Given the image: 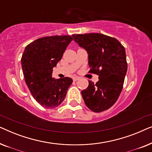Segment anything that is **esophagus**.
Here are the masks:
<instances>
[{
  "label": "esophagus",
  "instance_id": "34e87169",
  "mask_svg": "<svg viewBox=\"0 0 152 152\" xmlns=\"http://www.w3.org/2000/svg\"><path fill=\"white\" fill-rule=\"evenodd\" d=\"M79 79H80V77H77V76H75L72 77V80H73V81H75H75H77Z\"/></svg>",
  "mask_w": 152,
  "mask_h": 152
}]
</instances>
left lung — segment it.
<instances>
[{
    "mask_svg": "<svg viewBox=\"0 0 152 152\" xmlns=\"http://www.w3.org/2000/svg\"><path fill=\"white\" fill-rule=\"evenodd\" d=\"M72 37L88 53L89 72L99 75L96 84L89 80L88 86L82 91L84 103L93 112L106 111L115 104L122 90L127 71L125 49L116 39L100 33Z\"/></svg>",
    "mask_w": 152,
    "mask_h": 152,
    "instance_id": "1",
    "label": "left lung"
}]
</instances>
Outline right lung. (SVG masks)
Wrapping results in <instances>:
<instances>
[{
    "label": "right lung",
    "mask_w": 152,
    "mask_h": 152,
    "mask_svg": "<svg viewBox=\"0 0 152 152\" xmlns=\"http://www.w3.org/2000/svg\"><path fill=\"white\" fill-rule=\"evenodd\" d=\"M72 41L70 36H53L37 39L27 45L21 57L25 81L32 96L42 107L53 109L65 99L72 83L70 77L55 79L53 69L61 59Z\"/></svg>",
    "instance_id": "add662e5"
}]
</instances>
